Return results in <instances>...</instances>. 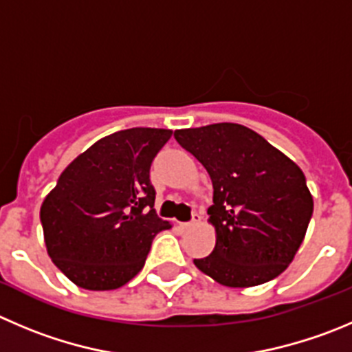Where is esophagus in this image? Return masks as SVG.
Listing matches in <instances>:
<instances>
[{"instance_id":"esophagus-1","label":"esophagus","mask_w":352,"mask_h":352,"mask_svg":"<svg viewBox=\"0 0 352 352\" xmlns=\"http://www.w3.org/2000/svg\"><path fill=\"white\" fill-rule=\"evenodd\" d=\"M200 223V216L199 214H193V217H192V221H190V223H185V224H182V228L183 230H192V228H195L197 224Z\"/></svg>"}]
</instances>
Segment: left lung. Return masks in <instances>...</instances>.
<instances>
[{
  "instance_id": "8db88e82",
  "label": "left lung",
  "mask_w": 352,
  "mask_h": 352,
  "mask_svg": "<svg viewBox=\"0 0 352 352\" xmlns=\"http://www.w3.org/2000/svg\"><path fill=\"white\" fill-rule=\"evenodd\" d=\"M174 138L209 173L216 230L212 254L193 259L202 273L232 289L276 278L289 267L313 216L300 167L242 124L176 129Z\"/></svg>"
}]
</instances>
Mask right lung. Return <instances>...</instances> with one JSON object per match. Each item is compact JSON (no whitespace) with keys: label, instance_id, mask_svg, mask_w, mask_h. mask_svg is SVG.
Returning <instances> with one entry per match:
<instances>
[{"label":"right lung","instance_id":"add662e5","mask_svg":"<svg viewBox=\"0 0 352 352\" xmlns=\"http://www.w3.org/2000/svg\"><path fill=\"white\" fill-rule=\"evenodd\" d=\"M170 129L131 128L93 143L60 174L41 206L53 264L86 290L126 285L145 266L153 236L170 223L157 217L150 164Z\"/></svg>","mask_w":352,"mask_h":352}]
</instances>
